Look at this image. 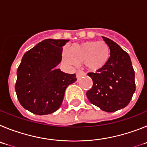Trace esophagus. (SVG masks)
Instances as JSON below:
<instances>
[{"label": "esophagus", "instance_id": "obj_1", "mask_svg": "<svg viewBox=\"0 0 147 147\" xmlns=\"http://www.w3.org/2000/svg\"><path fill=\"white\" fill-rule=\"evenodd\" d=\"M86 74L84 73V72H83V71H80V70H78L76 72V78H78V80H79V79H80L83 76H85Z\"/></svg>", "mask_w": 147, "mask_h": 147}]
</instances>
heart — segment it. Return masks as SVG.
I'll list each match as a JSON object with an SVG mask.
<instances>
[{"instance_id": "heart-1", "label": "heart", "mask_w": 147, "mask_h": 147, "mask_svg": "<svg viewBox=\"0 0 147 147\" xmlns=\"http://www.w3.org/2000/svg\"><path fill=\"white\" fill-rule=\"evenodd\" d=\"M110 48L104 41H87L75 44L64 53V58L69 64L77 66L84 63L91 72H97L104 68L110 58Z\"/></svg>"}]
</instances>
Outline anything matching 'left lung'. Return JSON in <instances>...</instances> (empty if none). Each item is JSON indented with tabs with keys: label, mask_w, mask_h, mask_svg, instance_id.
Returning a JSON list of instances; mask_svg holds the SVG:
<instances>
[{
	"label": "left lung",
	"mask_w": 147,
	"mask_h": 147,
	"mask_svg": "<svg viewBox=\"0 0 147 147\" xmlns=\"http://www.w3.org/2000/svg\"><path fill=\"white\" fill-rule=\"evenodd\" d=\"M110 48L108 63L96 73L89 72L93 80L87 98L103 111L114 112L128 105L136 91L135 72L131 59L118 44L102 36Z\"/></svg>",
	"instance_id": "1"
}]
</instances>
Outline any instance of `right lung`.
Returning <instances> with one entry per match:
<instances>
[{
  "label": "right lung",
  "mask_w": 147,
  "mask_h": 147,
  "mask_svg": "<svg viewBox=\"0 0 147 147\" xmlns=\"http://www.w3.org/2000/svg\"><path fill=\"white\" fill-rule=\"evenodd\" d=\"M69 39H45L24 54L17 71L15 91L20 105L36 115L52 113L60 108L65 90L77 80L56 67L62 47Z\"/></svg>",
  "instance_id": "obj_1"
}]
</instances>
